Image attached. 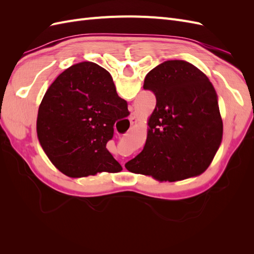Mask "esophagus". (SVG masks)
Wrapping results in <instances>:
<instances>
[{
	"label": "esophagus",
	"instance_id": "esophagus-1",
	"mask_svg": "<svg viewBox=\"0 0 254 254\" xmlns=\"http://www.w3.org/2000/svg\"><path fill=\"white\" fill-rule=\"evenodd\" d=\"M130 123H131V124H134V123H136L137 121H139V119H137V117H136V114L134 113V112H132L131 113V115H130ZM124 166V165H123Z\"/></svg>",
	"mask_w": 254,
	"mask_h": 254
}]
</instances>
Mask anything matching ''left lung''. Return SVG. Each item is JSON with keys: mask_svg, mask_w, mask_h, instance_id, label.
Masks as SVG:
<instances>
[{"mask_svg": "<svg viewBox=\"0 0 254 254\" xmlns=\"http://www.w3.org/2000/svg\"><path fill=\"white\" fill-rule=\"evenodd\" d=\"M143 88L156 95L143 150L125 167L159 181L202 174L222 139V120L213 84L184 60H168L146 75Z\"/></svg>", "mask_w": 254, "mask_h": 254, "instance_id": "8db88e82", "label": "left lung"}]
</instances>
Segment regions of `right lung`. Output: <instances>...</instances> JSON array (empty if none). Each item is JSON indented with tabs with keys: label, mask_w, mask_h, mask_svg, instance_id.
Listing matches in <instances>:
<instances>
[{
	"label": "right lung",
	"mask_w": 254,
	"mask_h": 254,
	"mask_svg": "<svg viewBox=\"0 0 254 254\" xmlns=\"http://www.w3.org/2000/svg\"><path fill=\"white\" fill-rule=\"evenodd\" d=\"M128 114L109 72L84 61L67 67L48 89L38 110L37 135L51 162L68 177L119 173L122 166L106 145L114 123Z\"/></svg>",
	"instance_id": "right-lung-1"
}]
</instances>
